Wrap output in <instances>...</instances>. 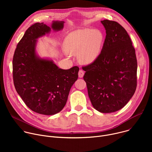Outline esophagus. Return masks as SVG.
Returning <instances> with one entry per match:
<instances>
[{"label":"esophagus","instance_id":"1","mask_svg":"<svg viewBox=\"0 0 152 152\" xmlns=\"http://www.w3.org/2000/svg\"><path fill=\"white\" fill-rule=\"evenodd\" d=\"M78 75H79V77L80 78H82L83 76V75H84V72H83L82 70H80L79 71Z\"/></svg>","mask_w":152,"mask_h":152}]
</instances>
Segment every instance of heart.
<instances>
[{
  "mask_svg": "<svg viewBox=\"0 0 152 152\" xmlns=\"http://www.w3.org/2000/svg\"><path fill=\"white\" fill-rule=\"evenodd\" d=\"M104 35L97 29H79L71 32L64 41V49L71 55L77 53L79 62L84 65L94 62L100 54Z\"/></svg>",
  "mask_w": 152,
  "mask_h": 152,
  "instance_id": "heart-1",
  "label": "heart"
}]
</instances>
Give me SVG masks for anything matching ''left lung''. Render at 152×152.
Returning a JSON list of instances; mask_svg holds the SVG:
<instances>
[{
	"instance_id": "1",
	"label": "left lung",
	"mask_w": 152,
	"mask_h": 152,
	"mask_svg": "<svg viewBox=\"0 0 152 152\" xmlns=\"http://www.w3.org/2000/svg\"><path fill=\"white\" fill-rule=\"evenodd\" d=\"M106 38L100 54L92 64L83 67V79L95 109L111 113L123 108L137 88L135 50L127 31L114 21H101Z\"/></svg>"
}]
</instances>
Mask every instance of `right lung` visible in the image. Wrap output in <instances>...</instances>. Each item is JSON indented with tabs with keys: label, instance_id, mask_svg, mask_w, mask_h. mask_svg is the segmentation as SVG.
<instances>
[{
	"label": "right lung",
	"instance_id": "add662e5",
	"mask_svg": "<svg viewBox=\"0 0 152 152\" xmlns=\"http://www.w3.org/2000/svg\"><path fill=\"white\" fill-rule=\"evenodd\" d=\"M64 21H53L50 27L37 23L29 27L19 41L12 60L15 88L26 106L34 112L50 115L66 105L79 69H59L53 59L41 58L36 48L38 39L52 31L64 28Z\"/></svg>",
	"mask_w": 152,
	"mask_h": 152
}]
</instances>
